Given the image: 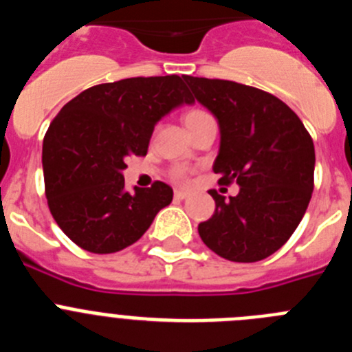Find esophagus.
Listing matches in <instances>:
<instances>
[{"label":"esophagus","instance_id":"esophagus-1","mask_svg":"<svg viewBox=\"0 0 352 352\" xmlns=\"http://www.w3.org/2000/svg\"><path fill=\"white\" fill-rule=\"evenodd\" d=\"M174 195H176V199H185V197H188V192L176 190V192H174Z\"/></svg>","mask_w":352,"mask_h":352}]
</instances>
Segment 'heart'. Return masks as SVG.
<instances>
[{
	"label": "heart",
	"mask_w": 352,
	"mask_h": 352,
	"mask_svg": "<svg viewBox=\"0 0 352 352\" xmlns=\"http://www.w3.org/2000/svg\"><path fill=\"white\" fill-rule=\"evenodd\" d=\"M203 116H206V113H203V111H190V113L185 114V125L186 123H190V121L199 120V118H203ZM174 178L178 179V182H183V179H185V174H183L182 170H176V173H174Z\"/></svg>",
	"instance_id": "heart-1"
}]
</instances>
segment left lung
I'll return each mask as SVG.
<instances>
[{"instance_id":"left-lung-1","label":"left lung","mask_w":352,"mask_h":352,"mask_svg":"<svg viewBox=\"0 0 352 352\" xmlns=\"http://www.w3.org/2000/svg\"><path fill=\"white\" fill-rule=\"evenodd\" d=\"M220 129L213 170L236 182L226 201L211 192L214 213L199 223L208 248L234 263L275 254L296 231L314 190L316 151L300 118L272 93L222 79L183 77Z\"/></svg>"}]
</instances>
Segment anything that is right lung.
Instances as JSON below:
<instances>
[{
    "label": "right lung",
    "mask_w": 352,
    "mask_h": 352,
    "mask_svg": "<svg viewBox=\"0 0 352 352\" xmlns=\"http://www.w3.org/2000/svg\"><path fill=\"white\" fill-rule=\"evenodd\" d=\"M194 98L178 76L132 77L84 89L52 120L42 148L49 210L61 231L93 254L135 243L173 188H125L129 157L148 153L155 125Z\"/></svg>",
    "instance_id": "right-lung-1"
}]
</instances>
